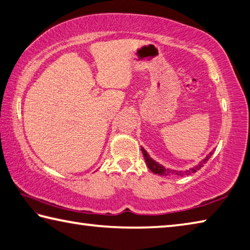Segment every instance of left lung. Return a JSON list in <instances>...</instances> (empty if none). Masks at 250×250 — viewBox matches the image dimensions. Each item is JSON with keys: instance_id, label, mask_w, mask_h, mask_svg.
<instances>
[{"instance_id": "1", "label": "left lung", "mask_w": 250, "mask_h": 250, "mask_svg": "<svg viewBox=\"0 0 250 250\" xmlns=\"http://www.w3.org/2000/svg\"><path fill=\"white\" fill-rule=\"evenodd\" d=\"M141 151L143 153V156H144V160L145 163H146V165L148 167V169L151 170L152 172L156 175H161V176H168V177H180V176H187V175H191L193 172L198 171L199 169L201 168V167L206 164V163L210 160V157L213 155V153H214V149L211 151L210 153L208 154V155L201 160L200 162L198 163L197 165H194L192 167H190L188 169H185V170H179V169H172V168H167L164 165L160 164V163L154 161L153 158L149 156V154L145 151V148L143 146H141Z\"/></svg>"}]
</instances>
